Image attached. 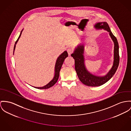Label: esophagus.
Returning a JSON list of instances; mask_svg holds the SVG:
<instances>
[{"mask_svg":"<svg viewBox=\"0 0 131 131\" xmlns=\"http://www.w3.org/2000/svg\"><path fill=\"white\" fill-rule=\"evenodd\" d=\"M73 51L72 48H69L67 49V52H68L69 55H70L71 54L73 53Z\"/></svg>","mask_w":131,"mask_h":131,"instance_id":"obj_1","label":"esophagus"}]
</instances>
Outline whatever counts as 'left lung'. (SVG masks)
<instances>
[{"label": "left lung", "mask_w": 131, "mask_h": 131, "mask_svg": "<svg viewBox=\"0 0 131 131\" xmlns=\"http://www.w3.org/2000/svg\"><path fill=\"white\" fill-rule=\"evenodd\" d=\"M94 27L96 29H104L109 33L111 39L114 44V61L111 69L104 76H96L92 74L87 69L85 64L84 44H81L75 48L73 53L71 55L75 60V68L81 82L85 85L92 87L100 86L109 80L114 76L119 64V44L117 38L113 34L110 28L106 22H100L95 24Z\"/></svg>", "instance_id": "1"}]
</instances>
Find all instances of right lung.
I'll return each instance as SVG.
<instances>
[{"mask_svg": "<svg viewBox=\"0 0 131 131\" xmlns=\"http://www.w3.org/2000/svg\"><path fill=\"white\" fill-rule=\"evenodd\" d=\"M23 29L21 30V32H20L19 36L18 37L17 40L15 42V45H14V50H13V54L14 52V50L15 49V46H16V44H17L18 41L19 40V39L20 38ZM68 56V53L66 51H65L63 53H62L57 58V60L55 63V73H54V76L53 77V78L52 79V80H51L46 85L43 86V87H34L35 88L37 89H48L49 88L51 87H52L58 80V78H59V73H60V71L61 67L62 66V64L64 62V61L65 60V59Z\"/></svg>", "mask_w": 131, "mask_h": 131, "instance_id": "obj_1", "label": "right lung"}]
</instances>
